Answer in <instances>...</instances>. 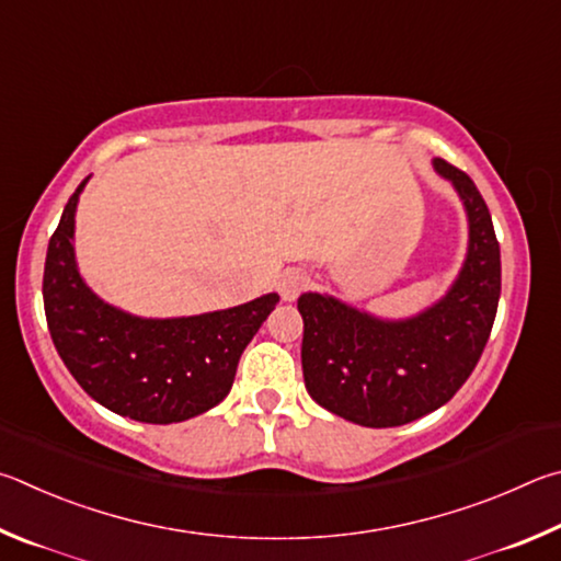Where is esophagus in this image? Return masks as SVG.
<instances>
[{"label":"esophagus","mask_w":561,"mask_h":561,"mask_svg":"<svg viewBox=\"0 0 561 561\" xmlns=\"http://www.w3.org/2000/svg\"><path fill=\"white\" fill-rule=\"evenodd\" d=\"M308 283H310V278H308V273H302V271H298V268H290V271H286L278 278V293H280V298L283 300H288V302H293L296 300L302 290L308 288Z\"/></svg>","instance_id":"34e87169"}]
</instances>
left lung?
I'll return each instance as SVG.
<instances>
[{
	"mask_svg": "<svg viewBox=\"0 0 561 561\" xmlns=\"http://www.w3.org/2000/svg\"><path fill=\"white\" fill-rule=\"evenodd\" d=\"M468 214V255L436 306L407 320H379L320 293H302V377L332 414L369 428L404 426L454 399L476 369L500 300V243L478 186L434 160Z\"/></svg>",
	"mask_w": 561,
	"mask_h": 561,
	"instance_id": "8db88e82",
	"label": "left lung"
}]
</instances>
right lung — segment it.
I'll return each mask as SVG.
<instances>
[{"instance_id":"right-lung-1","label":"right lung","mask_w":561,"mask_h":561,"mask_svg":"<svg viewBox=\"0 0 561 561\" xmlns=\"http://www.w3.org/2000/svg\"><path fill=\"white\" fill-rule=\"evenodd\" d=\"M78 184L48 241L44 310L56 352L98 404L145 424H176L229 394L241 352L280 298L194 318L147 320L107 306L76 268Z\"/></svg>"}]
</instances>
